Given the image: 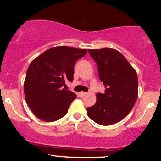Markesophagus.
Instances as JSON below:
<instances>
[{
  "mask_svg": "<svg viewBox=\"0 0 161 161\" xmlns=\"http://www.w3.org/2000/svg\"><path fill=\"white\" fill-rule=\"evenodd\" d=\"M86 95V92H81L79 93V97H83V96Z\"/></svg>",
  "mask_w": 161,
  "mask_h": 161,
  "instance_id": "1",
  "label": "esophagus"
}]
</instances>
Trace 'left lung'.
<instances>
[{
  "instance_id": "left-lung-1",
  "label": "left lung",
  "mask_w": 161,
  "mask_h": 161,
  "mask_svg": "<svg viewBox=\"0 0 161 161\" xmlns=\"http://www.w3.org/2000/svg\"><path fill=\"white\" fill-rule=\"evenodd\" d=\"M97 64L104 93H97V101L87 108L89 118L102 125L118 123L132 110L138 97L136 72L120 52L112 48L88 50Z\"/></svg>"
}]
</instances>
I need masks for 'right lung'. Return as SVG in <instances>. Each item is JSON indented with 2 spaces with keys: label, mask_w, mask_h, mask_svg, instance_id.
Returning a JSON list of instances; mask_svg holds the SVG:
<instances>
[{
  "label": "right lung",
  "mask_w": 161,
  "mask_h": 161,
  "mask_svg": "<svg viewBox=\"0 0 161 161\" xmlns=\"http://www.w3.org/2000/svg\"><path fill=\"white\" fill-rule=\"evenodd\" d=\"M86 53V49L58 46L47 50L31 63L24 92L26 103L37 117L53 122L67 114L76 95L64 86L66 81L73 82L75 62Z\"/></svg>",
  "instance_id": "right-lung-1"
}]
</instances>
